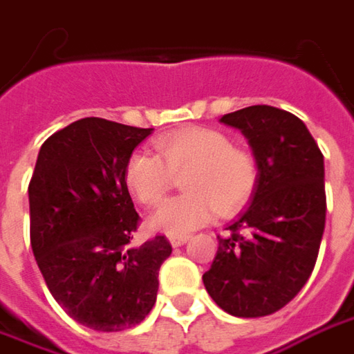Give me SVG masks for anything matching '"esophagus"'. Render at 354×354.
Masks as SVG:
<instances>
[{"instance_id":"obj_1","label":"esophagus","mask_w":354,"mask_h":354,"mask_svg":"<svg viewBox=\"0 0 354 354\" xmlns=\"http://www.w3.org/2000/svg\"><path fill=\"white\" fill-rule=\"evenodd\" d=\"M187 241H189V237H187V235H181V237H169L171 247H181V245H185Z\"/></svg>"}]
</instances>
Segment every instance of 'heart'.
Segmentation results:
<instances>
[{
	"label": "heart",
	"mask_w": 354,
	"mask_h": 354,
	"mask_svg": "<svg viewBox=\"0 0 354 354\" xmlns=\"http://www.w3.org/2000/svg\"><path fill=\"white\" fill-rule=\"evenodd\" d=\"M153 153L136 150L125 165V183L136 201L156 206L185 175L177 198L163 202L148 218V227L169 237L189 235L219 216H233L245 208L258 185L254 153L233 146L218 129L191 127L156 140Z\"/></svg>",
	"instance_id": "1"
}]
</instances>
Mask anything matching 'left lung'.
Wrapping results in <instances>:
<instances>
[{
	"instance_id": "8db88e82",
	"label": "left lung",
	"mask_w": 354,
	"mask_h": 354,
	"mask_svg": "<svg viewBox=\"0 0 354 354\" xmlns=\"http://www.w3.org/2000/svg\"><path fill=\"white\" fill-rule=\"evenodd\" d=\"M219 121L245 135L260 175L202 281L231 316L260 318L293 301L314 270L326 225L324 156L303 121L277 107L250 106Z\"/></svg>"
}]
</instances>
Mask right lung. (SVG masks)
<instances>
[{
  "label": "right lung",
  "mask_w": 354,
  "mask_h": 354,
  "mask_svg": "<svg viewBox=\"0 0 354 354\" xmlns=\"http://www.w3.org/2000/svg\"><path fill=\"white\" fill-rule=\"evenodd\" d=\"M152 131L84 117L38 152L28 185L34 258L53 299L90 330L123 331L145 320L171 254L163 235L131 247L140 218L125 165Z\"/></svg>",
  "instance_id": "right-lung-1"
}]
</instances>
